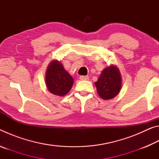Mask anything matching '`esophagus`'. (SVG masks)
I'll use <instances>...</instances> for the list:
<instances>
[{"instance_id":"obj_1","label":"esophagus","mask_w":159,"mask_h":159,"mask_svg":"<svg viewBox=\"0 0 159 159\" xmlns=\"http://www.w3.org/2000/svg\"><path fill=\"white\" fill-rule=\"evenodd\" d=\"M80 80H89V77L87 76H80Z\"/></svg>"}]
</instances>
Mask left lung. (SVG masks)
<instances>
[{"label":"left lung","mask_w":159,"mask_h":159,"mask_svg":"<svg viewBox=\"0 0 159 159\" xmlns=\"http://www.w3.org/2000/svg\"><path fill=\"white\" fill-rule=\"evenodd\" d=\"M122 78L118 67L111 64L103 69L95 83L98 95L104 100L114 98L121 89Z\"/></svg>","instance_id":"obj_1"}]
</instances>
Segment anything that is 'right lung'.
Listing matches in <instances>:
<instances>
[{
  "label": "right lung",
  "instance_id": "right-lung-1",
  "mask_svg": "<svg viewBox=\"0 0 159 159\" xmlns=\"http://www.w3.org/2000/svg\"><path fill=\"white\" fill-rule=\"evenodd\" d=\"M73 83L74 79L60 61L55 60L50 61L45 73V85L50 93L60 97L66 95Z\"/></svg>",
  "mask_w": 159,
  "mask_h": 159
}]
</instances>
